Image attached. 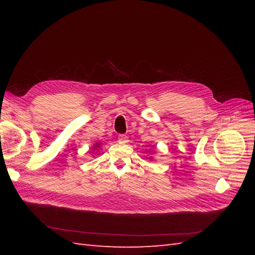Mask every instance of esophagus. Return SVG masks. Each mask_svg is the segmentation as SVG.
<instances>
[{
  "mask_svg": "<svg viewBox=\"0 0 255 255\" xmlns=\"http://www.w3.org/2000/svg\"><path fill=\"white\" fill-rule=\"evenodd\" d=\"M118 141L122 143H126V142H128V137L126 136V134H119Z\"/></svg>",
  "mask_w": 255,
  "mask_h": 255,
  "instance_id": "esophagus-1",
  "label": "esophagus"
}]
</instances>
